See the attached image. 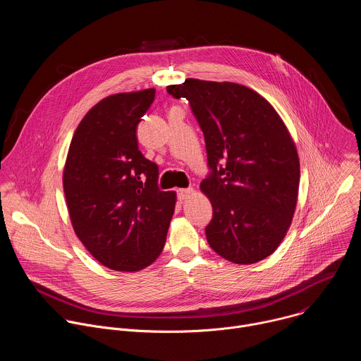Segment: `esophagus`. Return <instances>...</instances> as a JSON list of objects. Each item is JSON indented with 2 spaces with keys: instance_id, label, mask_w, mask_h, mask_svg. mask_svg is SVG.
Instances as JSON below:
<instances>
[{
  "instance_id": "obj_1",
  "label": "esophagus",
  "mask_w": 361,
  "mask_h": 361,
  "mask_svg": "<svg viewBox=\"0 0 361 361\" xmlns=\"http://www.w3.org/2000/svg\"><path fill=\"white\" fill-rule=\"evenodd\" d=\"M192 192H194L192 188H180V190H177V195H178V198H180L181 201H184L185 198H188Z\"/></svg>"
}]
</instances>
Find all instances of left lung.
Here are the masks:
<instances>
[{"mask_svg":"<svg viewBox=\"0 0 361 361\" xmlns=\"http://www.w3.org/2000/svg\"><path fill=\"white\" fill-rule=\"evenodd\" d=\"M167 91L187 98L204 134L210 247L235 264L264 260L283 241L298 195L300 161L286 124L264 97L235 82L187 78Z\"/></svg>","mask_w":361,"mask_h":361,"instance_id":"obj_1","label":"left lung"}]
</instances>
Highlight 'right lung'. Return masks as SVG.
Masks as SVG:
<instances>
[{"instance_id":"add662e5","label":"right lung","mask_w":361,"mask_h":361,"mask_svg":"<svg viewBox=\"0 0 361 361\" xmlns=\"http://www.w3.org/2000/svg\"><path fill=\"white\" fill-rule=\"evenodd\" d=\"M156 90L113 94L85 114L67 154L64 194L77 237L102 266L138 271L161 254L176 192L138 149L137 126Z\"/></svg>"}]
</instances>
